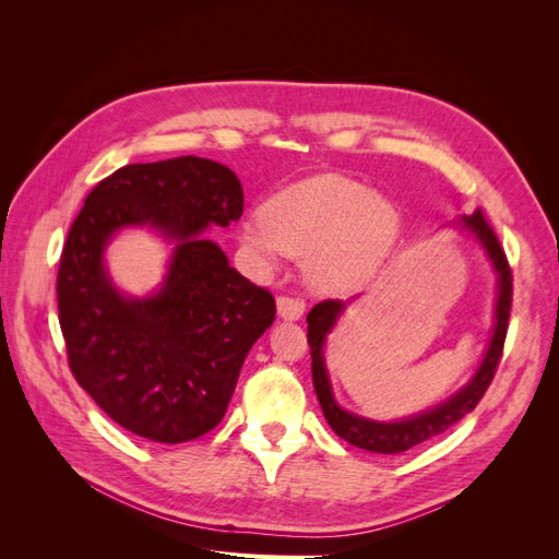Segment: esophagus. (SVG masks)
Wrapping results in <instances>:
<instances>
[{"label": "esophagus", "instance_id": "1", "mask_svg": "<svg viewBox=\"0 0 559 559\" xmlns=\"http://www.w3.org/2000/svg\"><path fill=\"white\" fill-rule=\"evenodd\" d=\"M277 312L286 321H296L306 312V300L298 296H280L277 298Z\"/></svg>", "mask_w": 559, "mask_h": 559}]
</instances>
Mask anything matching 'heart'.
<instances>
[{"mask_svg":"<svg viewBox=\"0 0 559 559\" xmlns=\"http://www.w3.org/2000/svg\"><path fill=\"white\" fill-rule=\"evenodd\" d=\"M399 238V212L368 186L343 175H314L270 198L242 228L245 247L263 263L280 253L308 259V275L326 292L370 277Z\"/></svg>","mask_w":559,"mask_h":559,"instance_id":"b5f03b06","label":"heart"}]
</instances>
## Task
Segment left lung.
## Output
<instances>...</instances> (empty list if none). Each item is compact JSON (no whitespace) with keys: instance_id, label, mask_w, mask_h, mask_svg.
I'll use <instances>...</instances> for the list:
<instances>
[{"instance_id":"8db88e82","label":"left lung","mask_w":559,"mask_h":559,"mask_svg":"<svg viewBox=\"0 0 559 559\" xmlns=\"http://www.w3.org/2000/svg\"><path fill=\"white\" fill-rule=\"evenodd\" d=\"M462 224L464 228H468L473 235H476L478 242L485 247L489 261H492L499 275V298H497V310H495V333H492V341H489V347L485 352V359L478 368V373L445 403H438L436 408L403 421H373V419L357 417L343 411L341 405L335 403L331 392V382L324 366V343H326V333L335 326V319L343 314L345 302L321 300L308 312V345H310V357H312L314 392H317L321 411H324L329 427L337 436L345 438L347 443L368 452H380V454H399V452L411 450L419 443L429 441V438L448 431L462 417H466L473 408H476L478 401L485 396L489 382H492L497 366L501 361L506 331H509L513 275H511L509 259H506V253L499 245L497 233L487 224L485 214L476 210L471 216H464Z\"/></svg>"}]
</instances>
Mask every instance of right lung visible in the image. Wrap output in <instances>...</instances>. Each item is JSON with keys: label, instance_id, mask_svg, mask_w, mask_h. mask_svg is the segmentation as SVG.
I'll list each match as a JSON object with an SVG mask.
<instances>
[{"label": "right lung", "instance_id": "add662e5", "mask_svg": "<svg viewBox=\"0 0 559 559\" xmlns=\"http://www.w3.org/2000/svg\"><path fill=\"white\" fill-rule=\"evenodd\" d=\"M242 186L198 156L134 163L99 181L62 247L58 319L72 376L116 425L183 443L224 419L247 352L275 321V298L202 240L242 216ZM148 223L178 242L148 299L115 292L102 265L110 235Z\"/></svg>", "mask_w": 559, "mask_h": 559}]
</instances>
